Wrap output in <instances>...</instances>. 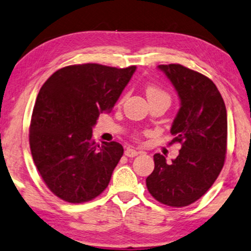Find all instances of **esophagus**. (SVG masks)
Masks as SVG:
<instances>
[{
	"instance_id": "1",
	"label": "esophagus",
	"mask_w": 251,
	"mask_h": 251,
	"mask_svg": "<svg viewBox=\"0 0 251 251\" xmlns=\"http://www.w3.org/2000/svg\"><path fill=\"white\" fill-rule=\"evenodd\" d=\"M139 154V151H135V149H133V148H127L125 151V155L127 157H134V156H136V155Z\"/></svg>"
}]
</instances>
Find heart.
<instances>
[{
	"label": "heart",
	"instance_id": "heart-1",
	"mask_svg": "<svg viewBox=\"0 0 251 251\" xmlns=\"http://www.w3.org/2000/svg\"><path fill=\"white\" fill-rule=\"evenodd\" d=\"M146 95H147L148 100L149 98H154V97H160V96H164L168 97V95L164 93V91L161 90L156 87H153V85H149V87L146 89ZM169 98V97H168Z\"/></svg>",
	"mask_w": 251,
	"mask_h": 251
}]
</instances>
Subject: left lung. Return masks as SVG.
Instances as JSON below:
<instances>
[{"label":"left lung","mask_w":251,"mask_h":251,"mask_svg":"<svg viewBox=\"0 0 251 251\" xmlns=\"http://www.w3.org/2000/svg\"><path fill=\"white\" fill-rule=\"evenodd\" d=\"M175 87L180 107L170 142H179V154L170 164L154 155V170L146 178L157 201L184 207L204 196L223 169L227 151V111L217 85L201 73L178 63L160 65Z\"/></svg>","instance_id":"1"}]
</instances>
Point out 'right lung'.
Here are the masks:
<instances>
[{
  "instance_id": "right-lung-1",
  "label": "right lung",
  "mask_w": 251,
  "mask_h": 251,
  "mask_svg": "<svg viewBox=\"0 0 251 251\" xmlns=\"http://www.w3.org/2000/svg\"><path fill=\"white\" fill-rule=\"evenodd\" d=\"M136 67L98 63L56 71L40 88L30 124L34 164L50 191L80 204L100 196L123 156L118 142L96 144L98 116L111 112Z\"/></svg>"
}]
</instances>
